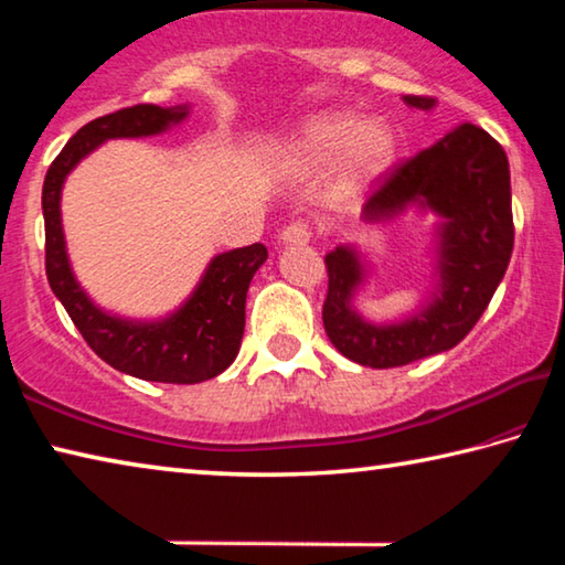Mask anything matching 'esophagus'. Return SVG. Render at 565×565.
<instances>
[{
  "label": "esophagus",
  "mask_w": 565,
  "mask_h": 565,
  "mask_svg": "<svg viewBox=\"0 0 565 565\" xmlns=\"http://www.w3.org/2000/svg\"><path fill=\"white\" fill-rule=\"evenodd\" d=\"M279 238H281V244H306L311 238V226L306 224V222H291V224H286L284 228H281V234H279Z\"/></svg>",
  "instance_id": "1"
}]
</instances>
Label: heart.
Listing matches in <instances>:
<instances>
[{
	"label": "heart",
	"mask_w": 565,
	"mask_h": 565,
	"mask_svg": "<svg viewBox=\"0 0 565 565\" xmlns=\"http://www.w3.org/2000/svg\"><path fill=\"white\" fill-rule=\"evenodd\" d=\"M396 141L384 121H359L349 114H323L306 124L294 145V154L311 164L337 159L343 151V161L356 174H374L384 169L394 157Z\"/></svg>",
	"instance_id": "heart-1"
}]
</instances>
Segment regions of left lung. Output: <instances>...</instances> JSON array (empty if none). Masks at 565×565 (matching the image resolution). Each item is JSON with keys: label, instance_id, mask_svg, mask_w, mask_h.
Wrapping results in <instances>:
<instances>
[{"label": "left lung", "instance_id": "left-lung-1", "mask_svg": "<svg viewBox=\"0 0 565 565\" xmlns=\"http://www.w3.org/2000/svg\"><path fill=\"white\" fill-rule=\"evenodd\" d=\"M406 104L431 109V97L408 94ZM424 202L446 218L441 232V284L434 303L396 327H374L349 309L361 281L351 248L327 254L329 291L323 329L343 356L371 369L406 366L454 349L476 327L509 269L513 252L511 171L503 147L473 124L446 134L434 147L391 167L366 199L363 218L379 222Z\"/></svg>", "mask_w": 565, "mask_h": 565}]
</instances>
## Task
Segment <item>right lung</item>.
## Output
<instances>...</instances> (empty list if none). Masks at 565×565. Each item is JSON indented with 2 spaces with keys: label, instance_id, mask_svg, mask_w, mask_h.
<instances>
[{
  "label": "right lung",
  "instance_id": "right-lung-1",
  "mask_svg": "<svg viewBox=\"0 0 565 565\" xmlns=\"http://www.w3.org/2000/svg\"><path fill=\"white\" fill-rule=\"evenodd\" d=\"M186 117L184 107L134 104L94 119L66 141L42 186L44 266L56 299L70 313L89 349L124 374L159 384H202L232 366L244 337L246 291L266 262L264 244L218 254L209 264L194 296L177 313L157 323H134L99 311L74 281L64 252L60 194L64 177L102 141L117 137H149Z\"/></svg>",
  "mask_w": 565,
  "mask_h": 565
}]
</instances>
